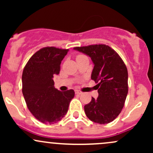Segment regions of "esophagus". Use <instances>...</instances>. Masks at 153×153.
Masks as SVG:
<instances>
[{
  "label": "esophagus",
  "instance_id": "esophagus-1",
  "mask_svg": "<svg viewBox=\"0 0 153 153\" xmlns=\"http://www.w3.org/2000/svg\"><path fill=\"white\" fill-rule=\"evenodd\" d=\"M75 94H77V95H81L82 94L81 91H78V90H75Z\"/></svg>",
  "mask_w": 153,
  "mask_h": 153
}]
</instances>
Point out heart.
<instances>
[{"instance_id": "1", "label": "heart", "mask_w": 153, "mask_h": 153, "mask_svg": "<svg viewBox=\"0 0 153 153\" xmlns=\"http://www.w3.org/2000/svg\"><path fill=\"white\" fill-rule=\"evenodd\" d=\"M79 56H82V55H81V54H80V55H78V57H79Z\"/></svg>"}]
</instances>
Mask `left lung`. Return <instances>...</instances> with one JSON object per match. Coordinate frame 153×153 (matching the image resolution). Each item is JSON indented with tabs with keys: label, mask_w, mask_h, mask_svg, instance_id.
Masks as SVG:
<instances>
[{
	"label": "left lung",
	"mask_w": 153,
	"mask_h": 153,
	"mask_svg": "<svg viewBox=\"0 0 153 153\" xmlns=\"http://www.w3.org/2000/svg\"><path fill=\"white\" fill-rule=\"evenodd\" d=\"M75 50L87 54L94 64L91 79L96 83L99 96L92 97L84 110L91 121L100 124L111 122L124 107L128 94L127 68L120 56L109 46L94 45L76 47Z\"/></svg>",
	"instance_id": "1"
}]
</instances>
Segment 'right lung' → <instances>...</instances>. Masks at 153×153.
Here are the masks:
<instances>
[{"instance_id": "right-lung-1", "label": "right lung", "mask_w": 153, "mask_h": 153, "mask_svg": "<svg viewBox=\"0 0 153 153\" xmlns=\"http://www.w3.org/2000/svg\"><path fill=\"white\" fill-rule=\"evenodd\" d=\"M68 50L47 47L31 56L22 73V93L32 115L44 124L60 121L68 112L73 89L60 91L54 86L53 75H58L60 64Z\"/></svg>"}]
</instances>
